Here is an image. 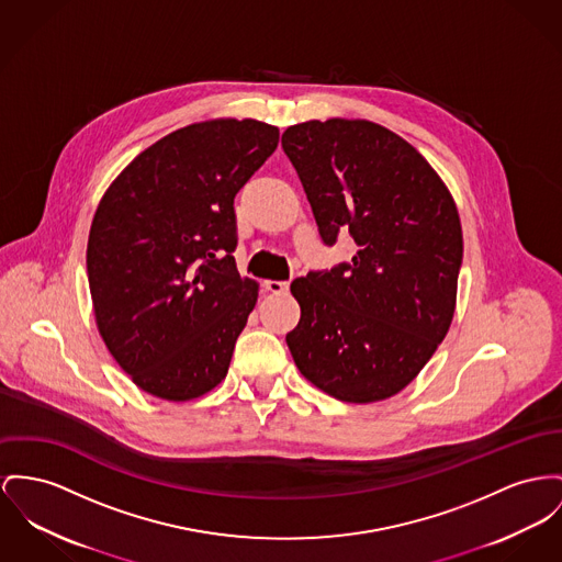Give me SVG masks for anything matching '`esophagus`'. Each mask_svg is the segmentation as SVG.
Segmentation results:
<instances>
[{
	"mask_svg": "<svg viewBox=\"0 0 562 562\" xmlns=\"http://www.w3.org/2000/svg\"><path fill=\"white\" fill-rule=\"evenodd\" d=\"M263 288L270 294H285L290 290V283L288 281H263Z\"/></svg>",
	"mask_w": 562,
	"mask_h": 562,
	"instance_id": "34e87169",
	"label": "esophagus"
}]
</instances>
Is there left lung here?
Here are the masks:
<instances>
[{
	"instance_id": "obj_1",
	"label": "left lung",
	"mask_w": 562,
	"mask_h": 562,
	"mask_svg": "<svg viewBox=\"0 0 562 562\" xmlns=\"http://www.w3.org/2000/svg\"><path fill=\"white\" fill-rule=\"evenodd\" d=\"M281 145L322 240L351 234L358 245L351 263L292 281V358L342 403L385 401L426 367L453 319L462 263L456 202L407 140L373 121H304Z\"/></svg>"
}]
</instances>
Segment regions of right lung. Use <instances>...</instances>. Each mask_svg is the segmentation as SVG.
I'll return each mask as SVG.
<instances>
[{
	"mask_svg": "<svg viewBox=\"0 0 562 562\" xmlns=\"http://www.w3.org/2000/svg\"><path fill=\"white\" fill-rule=\"evenodd\" d=\"M256 119L181 127L114 179L87 243L95 324L116 364L157 398L186 403L222 383L258 283L240 279L234 195L274 153Z\"/></svg>",
	"mask_w": 562,
	"mask_h": 562,
	"instance_id": "add662e5",
	"label": "right lung"
}]
</instances>
